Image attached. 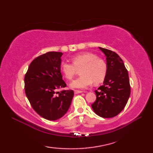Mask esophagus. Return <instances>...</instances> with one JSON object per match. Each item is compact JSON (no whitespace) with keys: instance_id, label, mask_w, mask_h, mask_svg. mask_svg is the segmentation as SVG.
Listing matches in <instances>:
<instances>
[{"instance_id":"34e87169","label":"esophagus","mask_w":153,"mask_h":153,"mask_svg":"<svg viewBox=\"0 0 153 153\" xmlns=\"http://www.w3.org/2000/svg\"><path fill=\"white\" fill-rule=\"evenodd\" d=\"M83 91H78V90H75L74 91V93L75 94H79V93H82Z\"/></svg>"}]
</instances>
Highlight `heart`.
<instances>
[{
    "instance_id": "heart-1",
    "label": "heart",
    "mask_w": 153,
    "mask_h": 153,
    "mask_svg": "<svg viewBox=\"0 0 153 153\" xmlns=\"http://www.w3.org/2000/svg\"><path fill=\"white\" fill-rule=\"evenodd\" d=\"M72 64L62 62L60 70L68 80L74 78L80 70L81 76L70 84L73 89H86L92 83L99 84L105 80L107 74V65L105 61L98 58L95 54L82 53L75 55L71 58Z\"/></svg>"
}]
</instances>
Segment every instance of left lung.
Wrapping results in <instances>:
<instances>
[{
  "instance_id": "left-lung-1",
  "label": "left lung",
  "mask_w": 153,
  "mask_h": 153,
  "mask_svg": "<svg viewBox=\"0 0 153 153\" xmlns=\"http://www.w3.org/2000/svg\"><path fill=\"white\" fill-rule=\"evenodd\" d=\"M99 48L106 57L107 74L103 85L95 91L97 99L91 107L96 114L102 118H112L122 111L130 95L128 72L122 58L116 53Z\"/></svg>"
}]
</instances>
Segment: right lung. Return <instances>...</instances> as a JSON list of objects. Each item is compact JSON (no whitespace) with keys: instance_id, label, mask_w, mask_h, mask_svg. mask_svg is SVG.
Listing matches in <instances>:
<instances>
[{"instance_id":"add662e5","label":"right lung","mask_w":153,"mask_h":153,"mask_svg":"<svg viewBox=\"0 0 153 153\" xmlns=\"http://www.w3.org/2000/svg\"><path fill=\"white\" fill-rule=\"evenodd\" d=\"M60 52H48L31 62L25 76V92L31 106L48 120L62 118L69 109L72 90L58 89L66 86L60 72Z\"/></svg>"}]
</instances>
